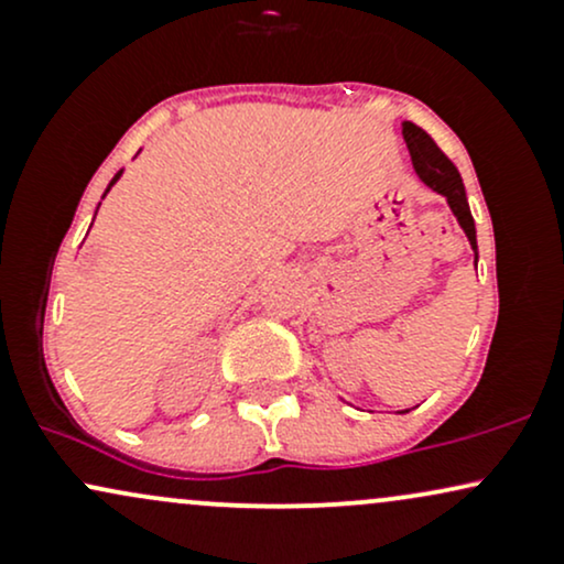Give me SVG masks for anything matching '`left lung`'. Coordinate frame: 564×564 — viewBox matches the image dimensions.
<instances>
[{"label": "left lung", "mask_w": 564, "mask_h": 564, "mask_svg": "<svg viewBox=\"0 0 564 564\" xmlns=\"http://www.w3.org/2000/svg\"><path fill=\"white\" fill-rule=\"evenodd\" d=\"M403 140L408 151H411L413 170H416L419 180L448 200L453 217H456V223L462 225V230L467 232L471 251H475V268H477V230H475V219H471V212H469V200H467V191H464L462 174H458L456 166H453V161L440 151L437 142L432 140L422 127L411 124V121H403ZM400 413H408V411H400Z\"/></svg>", "instance_id": "1"}]
</instances>
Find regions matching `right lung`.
I'll use <instances>...</instances> for the list:
<instances>
[{
  "mask_svg": "<svg viewBox=\"0 0 564 564\" xmlns=\"http://www.w3.org/2000/svg\"><path fill=\"white\" fill-rule=\"evenodd\" d=\"M121 174H124V170H121V172H116V174H113V180H111V183H108V187H106V193H102V198H106V196H108V191H111V187H113L116 183H119V177H121ZM97 209H100V206H97ZM95 215H97V212H95Z\"/></svg>",
  "mask_w": 564,
  "mask_h": 564,
  "instance_id": "obj_1",
  "label": "right lung"
}]
</instances>
